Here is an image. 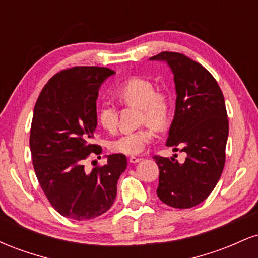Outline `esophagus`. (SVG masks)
Masks as SVG:
<instances>
[{"label":"esophagus","instance_id":"34e87169","mask_svg":"<svg viewBox=\"0 0 258 258\" xmlns=\"http://www.w3.org/2000/svg\"><path fill=\"white\" fill-rule=\"evenodd\" d=\"M141 158H137V156H130V159H128V161L131 162V164H137V162H139L141 161Z\"/></svg>","mask_w":258,"mask_h":258}]
</instances>
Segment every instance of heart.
Instances as JSON below:
<instances>
[{
    "instance_id": "heart-1",
    "label": "heart",
    "mask_w": 258,
    "mask_h": 258,
    "mask_svg": "<svg viewBox=\"0 0 258 258\" xmlns=\"http://www.w3.org/2000/svg\"><path fill=\"white\" fill-rule=\"evenodd\" d=\"M115 96L123 105L141 109V122L152 123L154 126H164L168 116V102L166 96L156 92L150 80L131 78L122 82L115 91ZM97 121L106 132L115 133L117 130V109L112 103L104 102L97 110ZM154 138L150 127L138 131L125 133L110 142L109 147L112 152L125 155H138Z\"/></svg>"
}]
</instances>
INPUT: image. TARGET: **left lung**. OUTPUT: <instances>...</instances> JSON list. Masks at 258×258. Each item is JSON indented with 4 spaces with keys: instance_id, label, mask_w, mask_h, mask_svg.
<instances>
[{
    "instance_id": "8db88e82",
    "label": "left lung",
    "mask_w": 258,
    "mask_h": 258,
    "mask_svg": "<svg viewBox=\"0 0 258 258\" xmlns=\"http://www.w3.org/2000/svg\"><path fill=\"white\" fill-rule=\"evenodd\" d=\"M150 60L166 61L176 85V110L166 146L186 154L183 164L155 155L159 199L176 209L199 205L211 194L226 162L228 117L220 86L203 65L176 52Z\"/></svg>"
}]
</instances>
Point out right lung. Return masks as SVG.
I'll use <instances>...</instances> for the list:
<instances>
[{"label": "right lung", "mask_w": 258, "mask_h": 258, "mask_svg": "<svg viewBox=\"0 0 258 258\" xmlns=\"http://www.w3.org/2000/svg\"><path fill=\"white\" fill-rule=\"evenodd\" d=\"M115 72L100 67L61 70L47 82L34 108L30 150L35 173L51 205L61 216L92 220L110 209L117 180L126 170L123 154L86 172L84 160L102 148L92 143L100 85Z\"/></svg>", "instance_id": "obj_1"}]
</instances>
